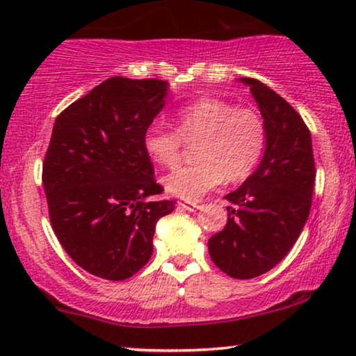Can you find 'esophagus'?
<instances>
[{
	"instance_id": "esophagus-1",
	"label": "esophagus",
	"mask_w": 356,
	"mask_h": 356,
	"mask_svg": "<svg viewBox=\"0 0 356 356\" xmlns=\"http://www.w3.org/2000/svg\"><path fill=\"white\" fill-rule=\"evenodd\" d=\"M179 207L184 209V211H189V212H196L201 209V206L196 202H179Z\"/></svg>"
}]
</instances>
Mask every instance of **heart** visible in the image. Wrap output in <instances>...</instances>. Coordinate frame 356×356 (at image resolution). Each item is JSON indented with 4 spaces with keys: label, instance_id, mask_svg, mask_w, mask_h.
<instances>
[{
    "label": "heart",
    "instance_id": "heart-1",
    "mask_svg": "<svg viewBox=\"0 0 356 356\" xmlns=\"http://www.w3.org/2000/svg\"><path fill=\"white\" fill-rule=\"evenodd\" d=\"M177 129L150 124L143 144L145 154L160 167L173 168L181 160L184 143L197 144L193 167H183L163 178L170 196L199 201L225 181L236 183L250 177L264 154L267 131L254 108H238L220 99H202L179 108Z\"/></svg>",
    "mask_w": 356,
    "mask_h": 356
}]
</instances>
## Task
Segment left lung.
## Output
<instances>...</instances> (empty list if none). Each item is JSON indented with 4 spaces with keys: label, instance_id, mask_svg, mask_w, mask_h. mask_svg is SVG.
Returning a JSON list of instances; mask_svg holds the SVG:
<instances>
[{
    "label": "left lung",
    "instance_id": "obj_1",
    "mask_svg": "<svg viewBox=\"0 0 356 356\" xmlns=\"http://www.w3.org/2000/svg\"><path fill=\"white\" fill-rule=\"evenodd\" d=\"M250 87L266 123L267 140L259 167L225 199L227 225L209 240V254L233 279H254L286 256L298 240L311 209L314 159L311 133L285 99L251 77Z\"/></svg>",
    "mask_w": 356,
    "mask_h": 356
}]
</instances>
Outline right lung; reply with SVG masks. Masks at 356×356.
<instances>
[{
  "instance_id": "obj_1",
  "label": "right lung",
  "mask_w": 356,
  "mask_h": 356,
  "mask_svg": "<svg viewBox=\"0 0 356 356\" xmlns=\"http://www.w3.org/2000/svg\"><path fill=\"white\" fill-rule=\"evenodd\" d=\"M168 82L115 76L58 116L43 162L53 230L92 275L124 280L147 264L159 218L175 201L162 193L143 138L165 106Z\"/></svg>"
}]
</instances>
